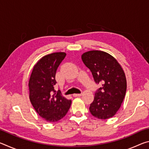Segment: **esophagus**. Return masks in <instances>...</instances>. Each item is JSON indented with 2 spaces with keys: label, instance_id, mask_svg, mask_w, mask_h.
Here are the masks:
<instances>
[{
  "label": "esophagus",
  "instance_id": "obj_1",
  "mask_svg": "<svg viewBox=\"0 0 149 149\" xmlns=\"http://www.w3.org/2000/svg\"><path fill=\"white\" fill-rule=\"evenodd\" d=\"M73 96L75 97H81V94H74L73 95Z\"/></svg>",
  "mask_w": 149,
  "mask_h": 149
}]
</instances>
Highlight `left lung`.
<instances>
[{"instance_id":"8db88e82","label":"left lung","mask_w":149,"mask_h":149,"mask_svg":"<svg viewBox=\"0 0 149 149\" xmlns=\"http://www.w3.org/2000/svg\"><path fill=\"white\" fill-rule=\"evenodd\" d=\"M81 59L91 72L96 84L101 85L90 104L91 114L100 120L113 117L122 105L127 89L122 66L112 55L100 50L85 52Z\"/></svg>"}]
</instances>
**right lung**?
Returning <instances> with one entry per match:
<instances>
[{
	"instance_id": "1",
	"label": "right lung",
	"mask_w": 149,
	"mask_h": 149,
	"mask_svg": "<svg viewBox=\"0 0 149 149\" xmlns=\"http://www.w3.org/2000/svg\"><path fill=\"white\" fill-rule=\"evenodd\" d=\"M65 55V52H54L41 58L34 65L29 80L31 104L37 114L49 122L61 120L71 106V100L54 90L56 70Z\"/></svg>"
}]
</instances>
